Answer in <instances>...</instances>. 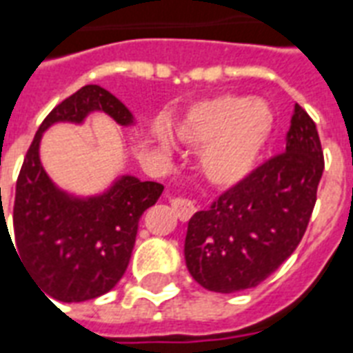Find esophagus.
Here are the masks:
<instances>
[{
    "instance_id": "1",
    "label": "esophagus",
    "mask_w": 353,
    "mask_h": 353,
    "mask_svg": "<svg viewBox=\"0 0 353 353\" xmlns=\"http://www.w3.org/2000/svg\"><path fill=\"white\" fill-rule=\"evenodd\" d=\"M172 207H174V211H176V214L181 220H188L198 211L196 201L190 200V198H174L172 200Z\"/></svg>"
}]
</instances>
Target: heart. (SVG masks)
I'll list each match as a JSON object with an SVG mask.
<instances>
[{"mask_svg": "<svg viewBox=\"0 0 353 353\" xmlns=\"http://www.w3.org/2000/svg\"><path fill=\"white\" fill-rule=\"evenodd\" d=\"M272 129V112L263 101L220 94L200 101L176 129L187 146L203 148L201 172L214 185L239 181L254 165Z\"/></svg>", "mask_w": 353, "mask_h": 353, "instance_id": "b5f03b06", "label": "heart"}]
</instances>
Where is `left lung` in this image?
<instances>
[{
  "instance_id": "obj_1",
  "label": "left lung",
  "mask_w": 353,
  "mask_h": 353,
  "mask_svg": "<svg viewBox=\"0 0 353 353\" xmlns=\"http://www.w3.org/2000/svg\"><path fill=\"white\" fill-rule=\"evenodd\" d=\"M324 152L313 118L294 105L287 144L188 220L190 276L212 292L263 283L298 248L316 203Z\"/></svg>"
}]
</instances>
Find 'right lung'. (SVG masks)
I'll return each instance as SVG.
<instances>
[{
    "label": "right lung",
    "mask_w": 353,
    "mask_h": 353,
    "mask_svg": "<svg viewBox=\"0 0 353 353\" xmlns=\"http://www.w3.org/2000/svg\"><path fill=\"white\" fill-rule=\"evenodd\" d=\"M90 111L107 112L122 125L133 122L111 92L99 85L81 87L40 123L16 181V254L42 292L59 302L92 300L122 279L141 216L165 190L131 176L90 200H74L53 187L39 159L42 131L55 122H81Z\"/></svg>",
    "instance_id": "1"
}]
</instances>
